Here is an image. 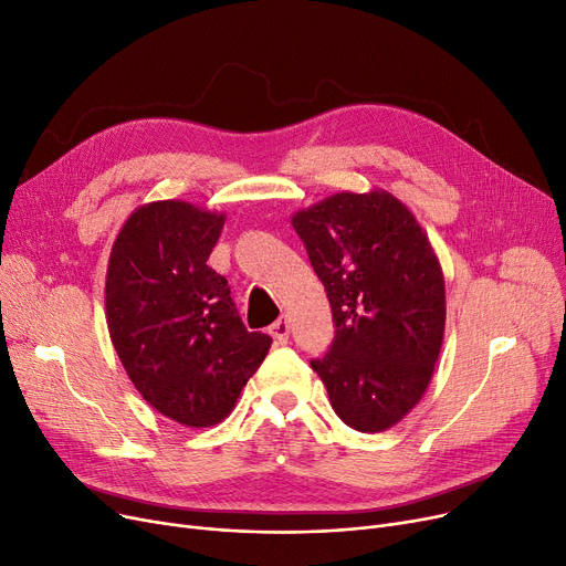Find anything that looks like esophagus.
Instances as JSON below:
<instances>
[{"label": "esophagus", "instance_id": "esophagus-1", "mask_svg": "<svg viewBox=\"0 0 566 566\" xmlns=\"http://www.w3.org/2000/svg\"><path fill=\"white\" fill-rule=\"evenodd\" d=\"M269 334L274 336V340L276 343H287V338H290V322L285 319V317H279L272 327H269Z\"/></svg>", "mask_w": 566, "mask_h": 566}]
</instances>
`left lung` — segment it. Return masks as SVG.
I'll list each match as a JSON object with an SVG mask.
<instances>
[{
  "label": "left lung",
  "instance_id": "left-lung-1",
  "mask_svg": "<svg viewBox=\"0 0 566 566\" xmlns=\"http://www.w3.org/2000/svg\"><path fill=\"white\" fill-rule=\"evenodd\" d=\"M292 228L327 290L336 336L311 366L334 412L380 433L421 400L444 338V276L415 213L387 191L336 193Z\"/></svg>",
  "mask_w": 566,
  "mask_h": 566
}]
</instances>
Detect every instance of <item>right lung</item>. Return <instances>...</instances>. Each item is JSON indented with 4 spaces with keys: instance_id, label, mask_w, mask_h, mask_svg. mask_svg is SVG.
Returning a JSON list of instances; mask_svg holds the SVG:
<instances>
[{
    "instance_id": "obj_1",
    "label": "right lung",
    "mask_w": 566,
    "mask_h": 566,
    "mask_svg": "<svg viewBox=\"0 0 566 566\" xmlns=\"http://www.w3.org/2000/svg\"><path fill=\"white\" fill-rule=\"evenodd\" d=\"M223 223L226 213L184 200L149 202L107 262L105 319L126 375L154 410L191 428L223 421L272 347L207 264Z\"/></svg>"
}]
</instances>
